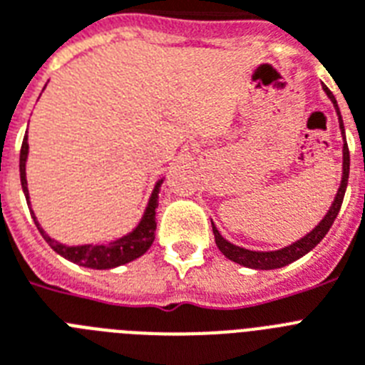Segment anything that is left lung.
Masks as SVG:
<instances>
[{"mask_svg":"<svg viewBox=\"0 0 365 365\" xmlns=\"http://www.w3.org/2000/svg\"><path fill=\"white\" fill-rule=\"evenodd\" d=\"M324 91H327V95L330 96V101L334 102V106H336L339 115L338 102H336V98H334L332 91H330L328 87H324ZM339 126H341V132L345 130V128H343L341 115H339ZM343 134H345V132H343ZM349 164H351V156H349V145L345 143V145H343V177H341V185H339L338 194H336V200H334L332 207H330V210L327 212V216L319 222L317 227H315L312 233L306 235L304 239L297 240V242L287 246V248L276 250V252H252V250L240 248V246H235V244L227 242V240L218 233L216 225L212 224V233H215L216 246H218L220 252H222L227 259L235 261V263L242 264V267H248V269H259V270L282 269V267H285V264L293 263V261H297V259H300L302 255L308 254L309 250L315 248V246L324 239V235H327L328 230L332 227L334 220H336L339 209H341L343 197H345V190H347Z\"/></svg>","mask_w":365,"mask_h":365,"instance_id":"left-lung-1","label":"left lung"}]
</instances>
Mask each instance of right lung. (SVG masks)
Instances as JSON below:
<instances>
[{
	"label": "right lung",
	"instance_id": "1",
	"mask_svg": "<svg viewBox=\"0 0 365 365\" xmlns=\"http://www.w3.org/2000/svg\"><path fill=\"white\" fill-rule=\"evenodd\" d=\"M27 132L24 135L22 149H20V180H22L24 194H26V200L29 201V195H27V180H26V158H27ZM162 180H158L153 190V195H150L149 205H147L145 215L141 218L140 225L135 227L132 233H128L123 239L115 240V242L110 244H83V246H65V244L56 242L53 239H50L44 231L41 230L37 218L33 215V220L37 224L38 231L44 237L50 246L56 250L57 254L63 255L65 259L72 261V263H78L81 267H87V269H113V267H119V264L130 263L134 259L141 257L145 254L147 250L150 248V244L155 240V231H156V207H158V190H160Z\"/></svg>",
	"mask_w": 365,
	"mask_h": 365
}]
</instances>
